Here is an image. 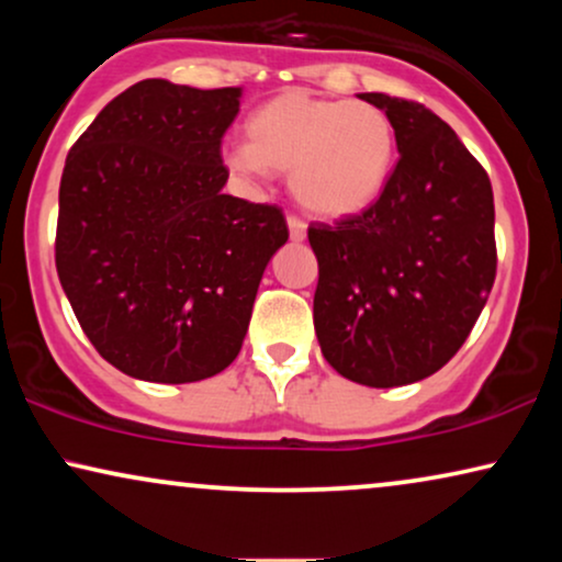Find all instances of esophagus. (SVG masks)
<instances>
[{"label":"esophagus","mask_w":562,"mask_h":562,"mask_svg":"<svg viewBox=\"0 0 562 562\" xmlns=\"http://www.w3.org/2000/svg\"><path fill=\"white\" fill-rule=\"evenodd\" d=\"M286 225H289V237L294 243H304V237H306V225L299 217H289L286 220Z\"/></svg>","instance_id":"esophagus-1"}]
</instances>
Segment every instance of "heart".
<instances>
[{
  "instance_id": "1",
  "label": "heart",
  "mask_w": 562,
  "mask_h": 562,
  "mask_svg": "<svg viewBox=\"0 0 562 562\" xmlns=\"http://www.w3.org/2000/svg\"><path fill=\"white\" fill-rule=\"evenodd\" d=\"M248 140L222 148V164L243 181L289 173L306 212L327 220L356 217L383 194L396 164L389 114L360 99H325L291 89L248 117Z\"/></svg>"
}]
</instances>
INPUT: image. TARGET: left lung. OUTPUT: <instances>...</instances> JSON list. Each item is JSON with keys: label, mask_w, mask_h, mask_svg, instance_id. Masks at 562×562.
<instances>
[{"label": "left lung", "mask_w": 562, "mask_h": 562, "mask_svg": "<svg viewBox=\"0 0 562 562\" xmlns=\"http://www.w3.org/2000/svg\"><path fill=\"white\" fill-rule=\"evenodd\" d=\"M394 122L398 164L363 214L310 227L319 263L314 329L345 379L406 386L440 371L496 276L494 191L448 122L417 102L358 94Z\"/></svg>", "instance_id": "left-lung-1"}]
</instances>
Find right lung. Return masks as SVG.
Here are the masks:
<instances>
[{"label":"right lung","mask_w":562,"mask_h":562,"mask_svg":"<svg viewBox=\"0 0 562 562\" xmlns=\"http://www.w3.org/2000/svg\"><path fill=\"white\" fill-rule=\"evenodd\" d=\"M243 87L145 79L68 153L56 268L91 345L122 373L194 383L233 363L258 283L289 240L279 206L225 194L220 143Z\"/></svg>","instance_id":"obj_1"}]
</instances>
